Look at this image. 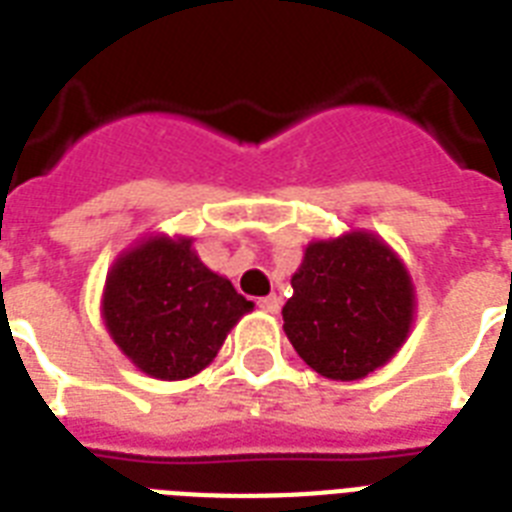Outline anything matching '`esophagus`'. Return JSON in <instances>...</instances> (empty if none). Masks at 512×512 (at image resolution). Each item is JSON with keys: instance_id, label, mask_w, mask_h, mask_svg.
<instances>
[{"instance_id": "1", "label": "esophagus", "mask_w": 512, "mask_h": 512, "mask_svg": "<svg viewBox=\"0 0 512 512\" xmlns=\"http://www.w3.org/2000/svg\"><path fill=\"white\" fill-rule=\"evenodd\" d=\"M257 308H260V311H265V313H279L281 297H276V295L260 297V300H257Z\"/></svg>"}]
</instances>
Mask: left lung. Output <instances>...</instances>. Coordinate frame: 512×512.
I'll return each instance as SVG.
<instances>
[{
    "instance_id": "1",
    "label": "left lung",
    "mask_w": 512,
    "mask_h": 512,
    "mask_svg": "<svg viewBox=\"0 0 512 512\" xmlns=\"http://www.w3.org/2000/svg\"><path fill=\"white\" fill-rule=\"evenodd\" d=\"M295 295L281 308L284 332L305 364L332 380H361L388 361L412 324V279L369 233L313 241Z\"/></svg>"
}]
</instances>
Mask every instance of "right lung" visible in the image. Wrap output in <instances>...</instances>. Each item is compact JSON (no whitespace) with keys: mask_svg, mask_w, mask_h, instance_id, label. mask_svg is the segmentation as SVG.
<instances>
[{"mask_svg":"<svg viewBox=\"0 0 512 512\" xmlns=\"http://www.w3.org/2000/svg\"><path fill=\"white\" fill-rule=\"evenodd\" d=\"M247 311L252 303L209 271L188 239H148L119 257L103 300L116 345L159 380L201 372Z\"/></svg>","mask_w":512,"mask_h":512,"instance_id":"1","label":"right lung"}]
</instances>
